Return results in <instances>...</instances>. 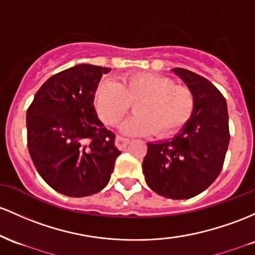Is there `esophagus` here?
<instances>
[{"label":"esophagus","mask_w":255,"mask_h":255,"mask_svg":"<svg viewBox=\"0 0 255 255\" xmlns=\"http://www.w3.org/2000/svg\"><path fill=\"white\" fill-rule=\"evenodd\" d=\"M115 142H116V146L119 147L120 150H123L126 146H127L128 144H129V139L117 135L116 136V141H115Z\"/></svg>","instance_id":"34e87169"}]
</instances>
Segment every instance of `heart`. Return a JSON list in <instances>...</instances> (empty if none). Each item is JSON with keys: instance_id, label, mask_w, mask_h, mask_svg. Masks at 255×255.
<instances>
[{"instance_id": "1", "label": "heart", "mask_w": 255, "mask_h": 255, "mask_svg": "<svg viewBox=\"0 0 255 255\" xmlns=\"http://www.w3.org/2000/svg\"><path fill=\"white\" fill-rule=\"evenodd\" d=\"M132 103H136V114L121 126L126 135H173L189 121L195 108L194 94L187 87L175 86L169 77L145 72L128 75L122 83L105 80L96 92L98 113L106 125L116 126Z\"/></svg>"}]
</instances>
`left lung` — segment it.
Listing matches in <instances>:
<instances>
[{
  "instance_id": "left-lung-1",
  "label": "left lung",
  "mask_w": 255,
  "mask_h": 255,
  "mask_svg": "<svg viewBox=\"0 0 255 255\" xmlns=\"http://www.w3.org/2000/svg\"><path fill=\"white\" fill-rule=\"evenodd\" d=\"M172 72L194 94V111L172 139L147 142L142 173L156 194L187 200L205 191L220 174L230 141L228 106L207 78L181 68Z\"/></svg>"
}]
</instances>
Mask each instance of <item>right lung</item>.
Returning a JSON list of instances; mask_svg holds the SVG:
<instances>
[{
	"label": "right lung",
	"instance_id": "add662e5",
	"mask_svg": "<svg viewBox=\"0 0 255 255\" xmlns=\"http://www.w3.org/2000/svg\"><path fill=\"white\" fill-rule=\"evenodd\" d=\"M110 68L78 64L49 77L26 113L27 147L38 174L70 197H85L108 185L121 151L104 127L94 96Z\"/></svg>",
	"mask_w": 255,
	"mask_h": 255
}]
</instances>
